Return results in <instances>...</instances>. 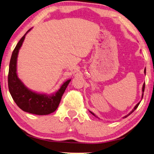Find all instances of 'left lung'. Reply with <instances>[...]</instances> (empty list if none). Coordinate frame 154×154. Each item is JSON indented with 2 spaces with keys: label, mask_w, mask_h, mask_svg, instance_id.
<instances>
[{
  "label": "left lung",
  "mask_w": 154,
  "mask_h": 154,
  "mask_svg": "<svg viewBox=\"0 0 154 154\" xmlns=\"http://www.w3.org/2000/svg\"><path fill=\"white\" fill-rule=\"evenodd\" d=\"M144 72H145V73H146V69H145V71H144ZM145 83H144V84H143V89H142V91H143V95H142V98H143V93H144V91H145ZM139 104H140V102L139 103H138V104H137V105H136L135 106V107L134 108V109H133L132 110V111H131L130 113H129V114H128V115H127L126 116H125V117H123V118H126L127 117H128V116H129L130 114H132V113L133 112H134V110H136V109H137V107L138 106V105H139ZM90 112L91 113V114H93V115H95L94 114V113H93V112H91L90 111Z\"/></svg>",
  "instance_id": "8db88e82"
}]
</instances>
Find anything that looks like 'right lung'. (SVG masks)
Returning <instances> with one entry per match:
<instances>
[{"mask_svg": "<svg viewBox=\"0 0 154 154\" xmlns=\"http://www.w3.org/2000/svg\"><path fill=\"white\" fill-rule=\"evenodd\" d=\"M20 39L15 48L9 63L8 74V87L12 98L20 108L25 112L38 115H46L54 112L59 105L61 97L63 95L70 80L63 83L59 90L52 95L39 94L28 89L17 75L16 64L19 50L22 46L25 35Z\"/></svg>", "mask_w": 154, "mask_h": 154, "instance_id": "1", "label": "right lung"}]
</instances>
